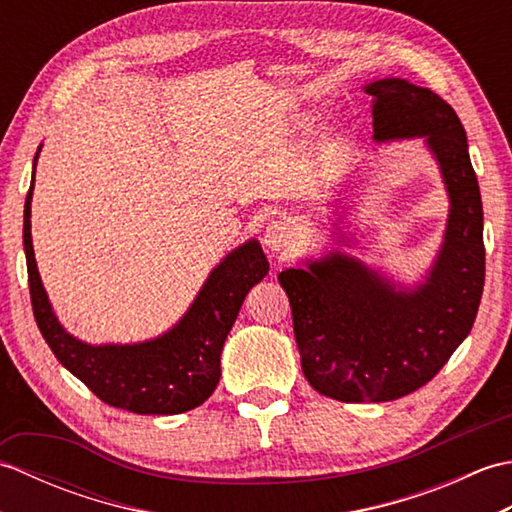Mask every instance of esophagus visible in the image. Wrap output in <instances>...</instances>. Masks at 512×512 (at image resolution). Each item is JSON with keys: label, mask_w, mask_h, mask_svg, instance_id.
I'll return each instance as SVG.
<instances>
[{"label": "esophagus", "mask_w": 512, "mask_h": 512, "mask_svg": "<svg viewBox=\"0 0 512 512\" xmlns=\"http://www.w3.org/2000/svg\"><path fill=\"white\" fill-rule=\"evenodd\" d=\"M299 239V228L295 222L290 220H273L264 231V244L268 250H275V253H279V250H288L297 244Z\"/></svg>", "instance_id": "1"}]
</instances>
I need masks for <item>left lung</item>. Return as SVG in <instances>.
<instances>
[{
    "label": "left lung",
    "mask_w": 512,
    "mask_h": 512,
    "mask_svg": "<svg viewBox=\"0 0 512 512\" xmlns=\"http://www.w3.org/2000/svg\"><path fill=\"white\" fill-rule=\"evenodd\" d=\"M365 92L374 96L376 143L424 138L451 206L440 253L416 288H396L339 250L279 273L303 374L341 402H387L427 385L469 336L484 290L482 198L458 114L405 79Z\"/></svg>",
    "instance_id": "obj_1"
}]
</instances>
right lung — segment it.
I'll use <instances>...</instances> for the list:
<instances>
[{
	"mask_svg": "<svg viewBox=\"0 0 512 512\" xmlns=\"http://www.w3.org/2000/svg\"><path fill=\"white\" fill-rule=\"evenodd\" d=\"M35 156V165L37 158ZM35 178V176H32ZM32 184L24 206V250L35 321L57 361L107 405L140 416L200 407L220 383V356L248 290L268 275L257 239L231 250L169 332L134 345H90L63 330L43 290L30 235Z\"/></svg>",
	"mask_w": 512,
	"mask_h": 512,
	"instance_id": "right-lung-1",
	"label": "right lung"
}]
</instances>
